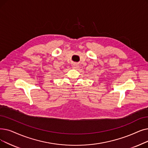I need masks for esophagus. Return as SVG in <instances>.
<instances>
[{"label":"esophagus","mask_w":148,"mask_h":148,"mask_svg":"<svg viewBox=\"0 0 148 148\" xmlns=\"http://www.w3.org/2000/svg\"><path fill=\"white\" fill-rule=\"evenodd\" d=\"M73 67L74 68H77L79 67V65H77V64L74 63V64H73Z\"/></svg>","instance_id":"34e87169"}]
</instances>
